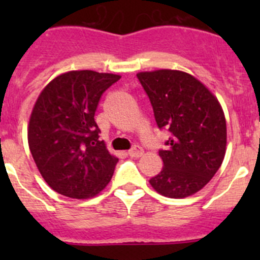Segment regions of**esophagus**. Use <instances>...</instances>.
<instances>
[{"mask_svg": "<svg viewBox=\"0 0 260 260\" xmlns=\"http://www.w3.org/2000/svg\"><path fill=\"white\" fill-rule=\"evenodd\" d=\"M143 154V149L140 146H135L128 151V156L131 157H141Z\"/></svg>", "mask_w": 260, "mask_h": 260, "instance_id": "esophagus-1", "label": "esophagus"}]
</instances>
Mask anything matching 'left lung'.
I'll use <instances>...</instances> for the list:
<instances>
[{"instance_id": "8db88e82", "label": "left lung", "mask_w": 260, "mask_h": 260, "mask_svg": "<svg viewBox=\"0 0 260 260\" xmlns=\"http://www.w3.org/2000/svg\"><path fill=\"white\" fill-rule=\"evenodd\" d=\"M159 129L170 133L159 149L164 169L149 183L161 195L181 199L198 192L221 166L226 122L217 99L192 75L179 70L138 73Z\"/></svg>"}]
</instances>
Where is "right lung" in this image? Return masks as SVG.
<instances>
[{
    "instance_id": "right-lung-1",
    "label": "right lung",
    "mask_w": 260,
    "mask_h": 260,
    "mask_svg": "<svg viewBox=\"0 0 260 260\" xmlns=\"http://www.w3.org/2000/svg\"><path fill=\"white\" fill-rule=\"evenodd\" d=\"M119 75L69 72L45 86L28 123V147L46 183L73 199L95 196L109 183L118 158L99 141L94 120L102 94Z\"/></svg>"
}]
</instances>
